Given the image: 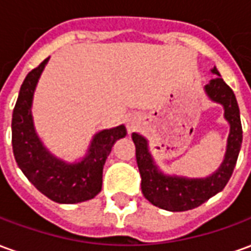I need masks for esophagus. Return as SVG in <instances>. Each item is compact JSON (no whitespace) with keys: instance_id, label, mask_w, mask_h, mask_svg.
<instances>
[{"instance_id":"obj_1","label":"esophagus","mask_w":251,"mask_h":251,"mask_svg":"<svg viewBox=\"0 0 251 251\" xmlns=\"http://www.w3.org/2000/svg\"><path fill=\"white\" fill-rule=\"evenodd\" d=\"M136 125H137L136 120H134V118H129V121H127V127H129L130 130H133V129L136 127Z\"/></svg>"}]
</instances>
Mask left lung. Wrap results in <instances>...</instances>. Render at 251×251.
<instances>
[{"label":"left lung","mask_w":251,"mask_h":251,"mask_svg":"<svg viewBox=\"0 0 251 251\" xmlns=\"http://www.w3.org/2000/svg\"><path fill=\"white\" fill-rule=\"evenodd\" d=\"M215 79H211L204 86L207 97L223 106L225 120L230 125L227 137L226 153L221 167L207 177H187L179 175L164 174L154 161L149 151V142L144 136L133 133L131 138L136 145L137 165L141 175V189L145 199L163 210L180 212L199 207L204 201L221 192L230 180L237 164L238 154L242 145V125L239 117L237 98L232 90L221 77L214 67L211 70Z\"/></svg>","instance_id":"8db88e82"}]
</instances>
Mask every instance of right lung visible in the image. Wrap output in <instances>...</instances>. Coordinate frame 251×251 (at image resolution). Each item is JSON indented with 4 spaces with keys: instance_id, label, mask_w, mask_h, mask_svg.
Returning a JSON list of instances; mask_svg holds the SVG:
<instances>
[{
    "instance_id": "1",
    "label": "right lung",
    "mask_w": 251,
    "mask_h": 251,
    "mask_svg": "<svg viewBox=\"0 0 251 251\" xmlns=\"http://www.w3.org/2000/svg\"><path fill=\"white\" fill-rule=\"evenodd\" d=\"M48 60L32 70L20 88L12 118L13 154L19 168L41 194L60 204H75L100 192L106 158L114 142L127 131L120 125L95 133L86 156L75 163L52 154L37 134L32 117L33 94Z\"/></svg>"
}]
</instances>
